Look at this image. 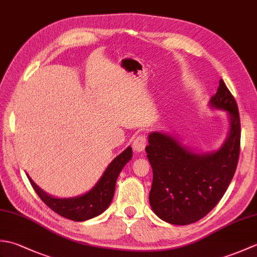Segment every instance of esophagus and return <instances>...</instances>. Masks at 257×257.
Returning a JSON list of instances; mask_svg holds the SVG:
<instances>
[{
	"mask_svg": "<svg viewBox=\"0 0 257 257\" xmlns=\"http://www.w3.org/2000/svg\"><path fill=\"white\" fill-rule=\"evenodd\" d=\"M147 145V138L145 135H139L138 137H136L134 140V150L136 152L144 151Z\"/></svg>",
	"mask_w": 257,
	"mask_h": 257,
	"instance_id": "1",
	"label": "esophagus"
}]
</instances>
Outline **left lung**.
<instances>
[{
  "label": "left lung",
  "mask_w": 257,
  "mask_h": 257,
  "mask_svg": "<svg viewBox=\"0 0 257 257\" xmlns=\"http://www.w3.org/2000/svg\"><path fill=\"white\" fill-rule=\"evenodd\" d=\"M210 106L227 111L230 119L219 150L196 154L172 135L149 134L146 152L154 173L149 202L157 216L171 224L187 225L204 217L224 195L236 170L241 121L236 101L222 79Z\"/></svg>",
  "instance_id": "1"
}]
</instances>
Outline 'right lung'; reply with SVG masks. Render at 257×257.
I'll return each instance as SVG.
<instances>
[{
  "mask_svg": "<svg viewBox=\"0 0 257 257\" xmlns=\"http://www.w3.org/2000/svg\"><path fill=\"white\" fill-rule=\"evenodd\" d=\"M132 158L133 149L132 147H128L111 161L94 188L87 193L75 196V198H54V196L45 193L41 188H38L29 177V174L27 177H29L32 187L37 195L50 209L61 216L72 221H86L101 214L111 203L117 178L122 168L127 165V162Z\"/></svg>",
  "mask_w": 257,
  "mask_h": 257,
  "instance_id": "obj_1",
  "label": "right lung"
}]
</instances>
